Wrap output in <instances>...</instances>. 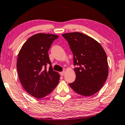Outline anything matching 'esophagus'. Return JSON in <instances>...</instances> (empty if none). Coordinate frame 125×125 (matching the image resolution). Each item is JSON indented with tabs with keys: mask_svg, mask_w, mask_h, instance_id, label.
<instances>
[{
	"mask_svg": "<svg viewBox=\"0 0 125 125\" xmlns=\"http://www.w3.org/2000/svg\"><path fill=\"white\" fill-rule=\"evenodd\" d=\"M64 73H65V71H62V72H61L60 73V74H61V76H64Z\"/></svg>",
	"mask_w": 125,
	"mask_h": 125,
	"instance_id": "esophagus-1",
	"label": "esophagus"
}]
</instances>
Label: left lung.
<instances>
[{
    "instance_id": "8db88e82",
    "label": "left lung",
    "mask_w": 125,
    "mask_h": 125,
    "mask_svg": "<svg viewBox=\"0 0 125 125\" xmlns=\"http://www.w3.org/2000/svg\"><path fill=\"white\" fill-rule=\"evenodd\" d=\"M69 43L73 54L76 80L69 86L74 92L90 96L100 91L107 78V55L100 43L80 32L62 34Z\"/></svg>"
}]
</instances>
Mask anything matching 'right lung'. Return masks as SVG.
Masks as SVG:
<instances>
[{
	"label": "right lung",
	"mask_w": 125,
	"mask_h": 125,
	"mask_svg": "<svg viewBox=\"0 0 125 125\" xmlns=\"http://www.w3.org/2000/svg\"><path fill=\"white\" fill-rule=\"evenodd\" d=\"M58 35L37 33L24 43L18 56L17 68L24 90L34 97H44L56 87L60 76L53 70L48 52ZM49 64V69L46 66Z\"/></svg>",
	"instance_id": "1"
}]
</instances>
